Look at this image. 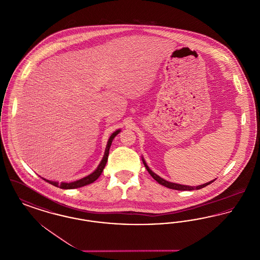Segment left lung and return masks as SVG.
I'll list each match as a JSON object with an SVG mask.
<instances>
[{"mask_svg":"<svg viewBox=\"0 0 260 260\" xmlns=\"http://www.w3.org/2000/svg\"><path fill=\"white\" fill-rule=\"evenodd\" d=\"M142 161H143V164H144V166H145V168H146V170L148 171V173L151 174V176L158 182V183H160L161 185L165 186V187H168V188H170V189H174V190H179V191H190V190H199V189H201V188H204V187H206L207 185H209L210 184L211 182H213L215 179H213V180H211L210 182H207V183H205V184H202V185L198 186H188V185H182V184H177V183H173V182H170V181H168V180H166V179H164V178H161V176H159L158 174H156V173H154V172H152L150 169H149L148 166H147V164H146V161L145 160L142 158Z\"/></svg>","mask_w":260,"mask_h":260,"instance_id":"1","label":"left lung"}]
</instances>
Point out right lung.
<instances>
[{
  "instance_id": "add662e5",
  "label": "right lung",
  "mask_w": 260,
  "mask_h": 260,
  "mask_svg": "<svg viewBox=\"0 0 260 260\" xmlns=\"http://www.w3.org/2000/svg\"><path fill=\"white\" fill-rule=\"evenodd\" d=\"M120 132H121V129H117V131L114 132L111 136H110V137H109V139H108V141H107V144H106L104 156H103L101 161L99 162V167L96 168V170H95L93 173L88 174L87 176H85V177H83V178H81V179H79V180L73 181V182H58V181H52V180L46 179V178H44V177H42V178H43L45 181L50 183V184L56 186V187H59V188H61V189H76V188H80V187H83V186L88 185V184L94 182V181L99 178V176H100V174L102 173V172H103V170H104V168H105V166H106L107 160H108V155H109V150H110V147H111L112 141H113V139L115 138V136H117Z\"/></svg>"
}]
</instances>
